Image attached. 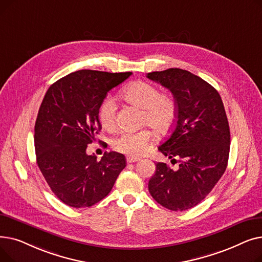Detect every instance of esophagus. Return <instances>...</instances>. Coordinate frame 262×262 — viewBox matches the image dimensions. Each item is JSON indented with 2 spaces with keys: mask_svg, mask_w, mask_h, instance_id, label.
I'll return each instance as SVG.
<instances>
[{
  "mask_svg": "<svg viewBox=\"0 0 262 262\" xmlns=\"http://www.w3.org/2000/svg\"><path fill=\"white\" fill-rule=\"evenodd\" d=\"M127 163H133V162H137V161H140V158H137V157H127L126 158Z\"/></svg>",
  "mask_w": 262,
  "mask_h": 262,
  "instance_id": "esophagus-1",
  "label": "esophagus"
}]
</instances>
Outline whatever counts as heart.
I'll return each mask as SVG.
<instances>
[{
	"label": "heart",
	"instance_id": "heart-1",
	"mask_svg": "<svg viewBox=\"0 0 262 262\" xmlns=\"http://www.w3.org/2000/svg\"><path fill=\"white\" fill-rule=\"evenodd\" d=\"M123 98L128 103L142 109L141 125L155 129L158 134L169 133L176 123L177 106L170 94L162 93L147 81L138 80L123 90ZM117 102L113 95H107L99 107V119L107 129L116 127ZM153 129L143 128L138 132H123L114 138L112 145L117 152L139 157L144 155L155 139Z\"/></svg>",
	"mask_w": 262,
	"mask_h": 262
}]
</instances>
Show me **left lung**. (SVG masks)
Listing matches in <instances>:
<instances>
[{"label":"left lung","mask_w":262,"mask_h":262,"mask_svg":"<svg viewBox=\"0 0 262 262\" xmlns=\"http://www.w3.org/2000/svg\"><path fill=\"white\" fill-rule=\"evenodd\" d=\"M174 95L177 119L172 133L158 147L178 170L157 162L148 182L153 199L172 211L194 207L224 174L229 156V125L219 92L207 81L182 69L147 73Z\"/></svg>","instance_id":"obj_1"}]
</instances>
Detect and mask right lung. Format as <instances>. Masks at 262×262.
Segmentation results:
<instances>
[{"instance_id": "obj_1", "label": "right lung", "mask_w": 262, "mask_h": 262, "mask_svg": "<svg viewBox=\"0 0 262 262\" xmlns=\"http://www.w3.org/2000/svg\"><path fill=\"white\" fill-rule=\"evenodd\" d=\"M132 74L79 70L55 81L45 95L35 124L37 164L53 193L68 206L100 202L126 167L120 153L105 152L98 161L86 149L102 129V101Z\"/></svg>"}]
</instances>
